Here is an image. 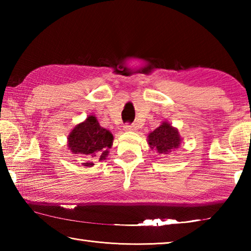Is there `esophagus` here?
Masks as SVG:
<instances>
[{
    "mask_svg": "<svg viewBox=\"0 0 251 251\" xmlns=\"http://www.w3.org/2000/svg\"><path fill=\"white\" fill-rule=\"evenodd\" d=\"M137 129V127L134 124H129V123H127V124L124 125V130L126 131H134Z\"/></svg>",
    "mask_w": 251,
    "mask_h": 251,
    "instance_id": "1",
    "label": "esophagus"
}]
</instances>
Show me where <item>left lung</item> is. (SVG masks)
Returning a JSON list of instances; mask_svg holds the SVG:
<instances>
[{
    "instance_id": "left-lung-1",
    "label": "left lung",
    "mask_w": 251,
    "mask_h": 251,
    "mask_svg": "<svg viewBox=\"0 0 251 251\" xmlns=\"http://www.w3.org/2000/svg\"><path fill=\"white\" fill-rule=\"evenodd\" d=\"M148 141L151 149H155L161 154H167L179 148L181 139L178 130L167 122H164L155 130L150 132Z\"/></svg>"
}]
</instances>
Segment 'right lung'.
I'll return each mask as SVG.
<instances>
[{
    "mask_svg": "<svg viewBox=\"0 0 251 251\" xmlns=\"http://www.w3.org/2000/svg\"><path fill=\"white\" fill-rule=\"evenodd\" d=\"M69 148L73 154H82L86 158L98 156L103 161L113 142V136L109 130L99 125L95 116H88L86 121L76 125L69 135ZM84 166H93V161L83 163Z\"/></svg>",
    "mask_w": 251,
    "mask_h": 251,
    "instance_id": "1",
    "label": "right lung"
}]
</instances>
